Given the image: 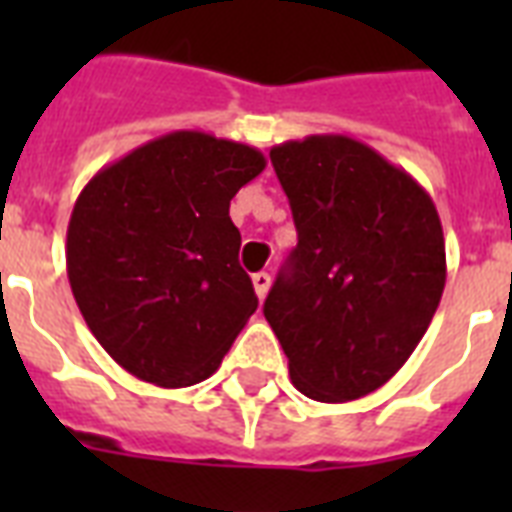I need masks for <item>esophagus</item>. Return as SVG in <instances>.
I'll use <instances>...</instances> for the list:
<instances>
[{"label":"esophagus","instance_id":"obj_1","mask_svg":"<svg viewBox=\"0 0 512 512\" xmlns=\"http://www.w3.org/2000/svg\"><path fill=\"white\" fill-rule=\"evenodd\" d=\"M252 287H255L257 297H260V300H265V295H268V289H271V276H268V273H265V271L255 273V276H252Z\"/></svg>","mask_w":512,"mask_h":512}]
</instances>
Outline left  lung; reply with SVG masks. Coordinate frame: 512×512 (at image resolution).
Masks as SVG:
<instances>
[{
	"label": "left lung",
	"instance_id": "obj_1",
	"mask_svg": "<svg viewBox=\"0 0 512 512\" xmlns=\"http://www.w3.org/2000/svg\"><path fill=\"white\" fill-rule=\"evenodd\" d=\"M297 247L263 313L303 396L382 388L428 332L446 284L441 217L406 170L348 135L271 148Z\"/></svg>",
	"mask_w": 512,
	"mask_h": 512
}]
</instances>
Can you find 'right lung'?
<instances>
[{
    "label": "right lung",
    "instance_id": "obj_1",
    "mask_svg": "<svg viewBox=\"0 0 512 512\" xmlns=\"http://www.w3.org/2000/svg\"><path fill=\"white\" fill-rule=\"evenodd\" d=\"M263 170L247 143L177 130L103 167L79 193L68 284L95 340L138 380H207L257 311L228 209Z\"/></svg>",
    "mask_w": 512,
    "mask_h": 512
}]
</instances>
